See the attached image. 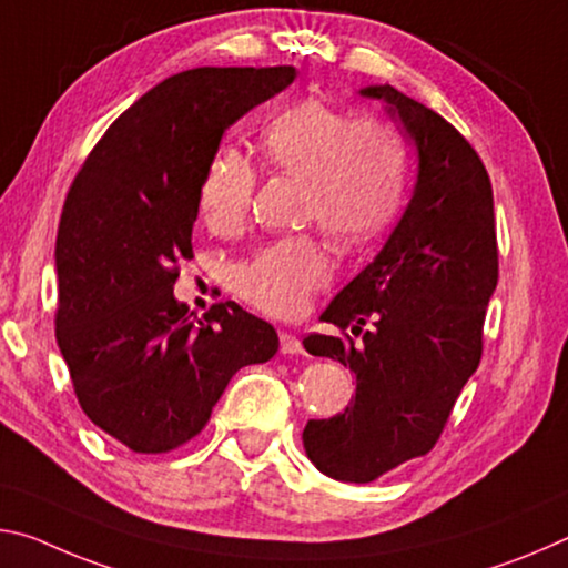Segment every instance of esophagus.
<instances>
[{"instance_id":"esophagus-1","label":"esophagus","mask_w":568,"mask_h":568,"mask_svg":"<svg viewBox=\"0 0 568 568\" xmlns=\"http://www.w3.org/2000/svg\"><path fill=\"white\" fill-rule=\"evenodd\" d=\"M278 347H282V355H302L304 352L300 337H294L290 332L278 334Z\"/></svg>"}]
</instances>
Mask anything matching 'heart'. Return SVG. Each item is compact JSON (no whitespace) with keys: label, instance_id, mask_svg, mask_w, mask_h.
Returning <instances> with one entry per match:
<instances>
[{"label":"heart","instance_id":"1","mask_svg":"<svg viewBox=\"0 0 568 568\" xmlns=\"http://www.w3.org/2000/svg\"><path fill=\"white\" fill-rule=\"evenodd\" d=\"M268 169L306 181L304 213L332 241L357 246L375 239L399 211L410 155L397 130L377 118L352 120L322 98H304L268 120L258 138ZM254 169L236 151L213 155L199 203L211 226L231 229L246 216ZM329 282V258L310 236L266 244L234 268L239 296L272 317H296Z\"/></svg>","mask_w":568,"mask_h":568}]
</instances>
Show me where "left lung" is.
<instances>
[{
    "label": "left lung",
    "mask_w": 568,
    "mask_h": 568,
    "mask_svg": "<svg viewBox=\"0 0 568 568\" xmlns=\"http://www.w3.org/2000/svg\"><path fill=\"white\" fill-rule=\"evenodd\" d=\"M417 153L413 196L377 256L329 302L304 349L349 367L345 413L302 433L324 476L369 483L425 455L478 369L483 320L498 284L494 189L478 153L448 120L393 85H369ZM371 327L367 328L366 324Z\"/></svg>",
    "instance_id": "obj_1"
}]
</instances>
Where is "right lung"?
<instances>
[{
	"label": "right lung",
	"mask_w": 568,
	"mask_h": 568,
	"mask_svg": "<svg viewBox=\"0 0 568 568\" xmlns=\"http://www.w3.org/2000/svg\"><path fill=\"white\" fill-rule=\"evenodd\" d=\"M296 70L196 68L135 100L92 148L64 201L54 337L80 407L135 453H169L209 423L241 367L276 355L272 324L219 302L199 320L173 296L199 191L226 128Z\"/></svg>",
	"instance_id": "add662e5"
}]
</instances>
